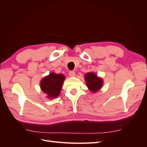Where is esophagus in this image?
<instances>
[{"mask_svg":"<svg viewBox=\"0 0 147 147\" xmlns=\"http://www.w3.org/2000/svg\"><path fill=\"white\" fill-rule=\"evenodd\" d=\"M69 76L70 77H74L76 76V72H75L74 71H70L69 72Z\"/></svg>","mask_w":147,"mask_h":147,"instance_id":"34e87169","label":"esophagus"}]
</instances>
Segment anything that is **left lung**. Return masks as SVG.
Instances as JSON below:
<instances>
[{
    "label": "left lung",
    "instance_id": "left-lung-1",
    "mask_svg": "<svg viewBox=\"0 0 147 147\" xmlns=\"http://www.w3.org/2000/svg\"><path fill=\"white\" fill-rule=\"evenodd\" d=\"M87 87L92 92H96L99 90L102 86V80L97 77L92 72L87 73L85 76Z\"/></svg>",
    "mask_w": 147,
    "mask_h": 147
}]
</instances>
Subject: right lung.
<instances>
[{
    "mask_svg": "<svg viewBox=\"0 0 147 147\" xmlns=\"http://www.w3.org/2000/svg\"><path fill=\"white\" fill-rule=\"evenodd\" d=\"M65 79L63 74L51 73L42 79L40 84L41 89L44 93L47 94L48 98L57 97L60 93Z\"/></svg>",
    "mask_w": 147,
    "mask_h": 147,
    "instance_id": "obj_1",
    "label": "right lung"
}]
</instances>
